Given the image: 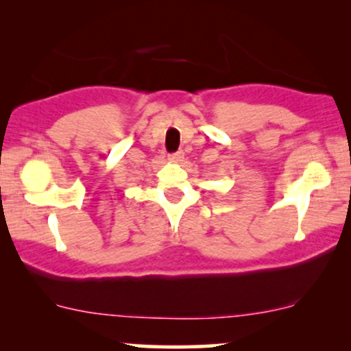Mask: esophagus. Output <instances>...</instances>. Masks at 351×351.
Returning <instances> with one entry per match:
<instances>
[{
	"mask_svg": "<svg viewBox=\"0 0 351 351\" xmlns=\"http://www.w3.org/2000/svg\"><path fill=\"white\" fill-rule=\"evenodd\" d=\"M183 158H184V153H183V152L173 153V155L168 156V160H170V162H173V163H180V162H183Z\"/></svg>",
	"mask_w": 351,
	"mask_h": 351,
	"instance_id": "obj_1",
	"label": "esophagus"
}]
</instances>
